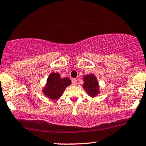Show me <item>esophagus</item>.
Wrapping results in <instances>:
<instances>
[{"label":"esophagus","mask_w":146,"mask_h":146,"mask_svg":"<svg viewBox=\"0 0 146 146\" xmlns=\"http://www.w3.org/2000/svg\"><path fill=\"white\" fill-rule=\"evenodd\" d=\"M72 83H73V85H74V86L77 85V84H78V82H77L76 79H75V78L72 79Z\"/></svg>","instance_id":"obj_1"}]
</instances>
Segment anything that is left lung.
Here are the masks:
<instances>
[{
  "label": "left lung",
  "mask_w": 146,
  "mask_h": 146,
  "mask_svg": "<svg viewBox=\"0 0 146 146\" xmlns=\"http://www.w3.org/2000/svg\"><path fill=\"white\" fill-rule=\"evenodd\" d=\"M83 80V88L86 93L93 98L97 96L100 93V86L96 77L93 74L86 75L84 76Z\"/></svg>",
  "instance_id": "obj_1"
}]
</instances>
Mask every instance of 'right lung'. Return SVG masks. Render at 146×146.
<instances>
[{"mask_svg":"<svg viewBox=\"0 0 146 146\" xmlns=\"http://www.w3.org/2000/svg\"><path fill=\"white\" fill-rule=\"evenodd\" d=\"M69 78H62L58 73H51L46 80V86L43 89L44 95L51 100H57L62 95L65 88L71 85Z\"/></svg>","mask_w":146,"mask_h":146,"instance_id":"1","label":"right lung"}]
</instances>
